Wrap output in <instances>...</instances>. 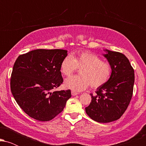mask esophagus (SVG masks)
<instances>
[{
	"mask_svg": "<svg viewBox=\"0 0 146 146\" xmlns=\"http://www.w3.org/2000/svg\"><path fill=\"white\" fill-rule=\"evenodd\" d=\"M71 95H73V96H75V95H78V93H77V92H75V91H72L71 92Z\"/></svg>",
	"mask_w": 146,
	"mask_h": 146,
	"instance_id": "1",
	"label": "esophagus"
}]
</instances>
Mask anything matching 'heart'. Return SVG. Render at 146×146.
<instances>
[{"label":"heart","mask_w":146,"mask_h":146,"mask_svg":"<svg viewBox=\"0 0 146 146\" xmlns=\"http://www.w3.org/2000/svg\"><path fill=\"white\" fill-rule=\"evenodd\" d=\"M80 69L79 76H72L64 81L66 88L82 91L90 86L93 89L103 86L109 81L113 68L108 62L88 51H82L75 56H66L60 64V72L64 76H70Z\"/></svg>","instance_id":"b5f03b06"}]
</instances>
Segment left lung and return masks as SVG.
Returning <instances> with one entry per match:
<instances>
[{"label": "left lung", "instance_id": "8db88e82", "mask_svg": "<svg viewBox=\"0 0 146 146\" xmlns=\"http://www.w3.org/2000/svg\"><path fill=\"white\" fill-rule=\"evenodd\" d=\"M104 57L112 65L109 81L91 95V102L85 108L92 119L100 123L116 121L128 108L133 93L135 73L127 57L123 53L106 50Z\"/></svg>", "mask_w": 146, "mask_h": 146}]
</instances>
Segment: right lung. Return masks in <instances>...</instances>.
Instances as JSON below:
<instances>
[{
	"instance_id": "1",
	"label": "right lung",
	"mask_w": 146,
	"mask_h": 146,
	"mask_svg": "<svg viewBox=\"0 0 146 146\" xmlns=\"http://www.w3.org/2000/svg\"><path fill=\"white\" fill-rule=\"evenodd\" d=\"M63 49H36L20 55L13 67L10 86L19 106L40 121L53 119L64 108L71 90L53 91L63 82L60 64Z\"/></svg>"
}]
</instances>
